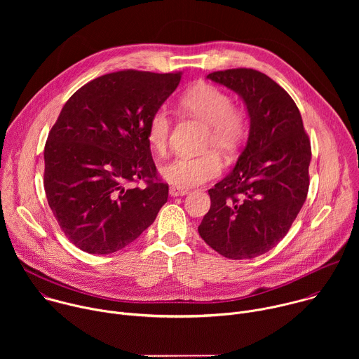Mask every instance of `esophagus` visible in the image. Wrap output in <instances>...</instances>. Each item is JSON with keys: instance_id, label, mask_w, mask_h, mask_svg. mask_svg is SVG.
<instances>
[{"instance_id": "esophagus-1", "label": "esophagus", "mask_w": 359, "mask_h": 359, "mask_svg": "<svg viewBox=\"0 0 359 359\" xmlns=\"http://www.w3.org/2000/svg\"><path fill=\"white\" fill-rule=\"evenodd\" d=\"M169 193L172 197H179V196H184L189 193L187 189H182V187H177V186H170L169 189Z\"/></svg>"}]
</instances>
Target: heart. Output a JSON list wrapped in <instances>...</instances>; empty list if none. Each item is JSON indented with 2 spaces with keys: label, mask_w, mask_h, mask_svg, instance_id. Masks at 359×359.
Listing matches in <instances>:
<instances>
[{
  "label": "heart",
  "mask_w": 359,
  "mask_h": 359,
  "mask_svg": "<svg viewBox=\"0 0 359 359\" xmlns=\"http://www.w3.org/2000/svg\"><path fill=\"white\" fill-rule=\"evenodd\" d=\"M180 108L208 125L203 149H213L196 156H176L162 166V176L169 183L189 189L220 176L223 165L214 150L227 159L234 156L248 136V118L243 109L233 107V99L227 92L210 83H200L189 89L180 99ZM170 130L169 112L165 108L156 109L147 122L146 136L150 147L165 153Z\"/></svg>",
  "instance_id": "heart-1"
}]
</instances>
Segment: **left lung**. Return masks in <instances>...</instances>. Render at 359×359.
Wrapping results in <instances>:
<instances>
[{
  "instance_id": "left-lung-1",
  "label": "left lung",
  "mask_w": 359,
  "mask_h": 359,
  "mask_svg": "<svg viewBox=\"0 0 359 359\" xmlns=\"http://www.w3.org/2000/svg\"><path fill=\"white\" fill-rule=\"evenodd\" d=\"M208 78L241 96L250 132L234 169L209 190L198 234L223 257L254 259L285 237L302 208L311 143L295 102L266 74L236 68Z\"/></svg>"
}]
</instances>
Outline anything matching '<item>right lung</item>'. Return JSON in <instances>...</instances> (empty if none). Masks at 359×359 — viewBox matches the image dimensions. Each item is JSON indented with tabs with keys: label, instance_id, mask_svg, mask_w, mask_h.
Wrapping results in <instances>:
<instances>
[{
	"label": "right lung",
	"instance_id": "add662e5",
	"mask_svg": "<svg viewBox=\"0 0 359 359\" xmlns=\"http://www.w3.org/2000/svg\"><path fill=\"white\" fill-rule=\"evenodd\" d=\"M180 78L118 71L92 79L64 105L45 143L43 187L61 230L82 251L122 250L168 201L146 130ZM140 180L144 187L131 186Z\"/></svg>",
	"mask_w": 359,
	"mask_h": 359
}]
</instances>
